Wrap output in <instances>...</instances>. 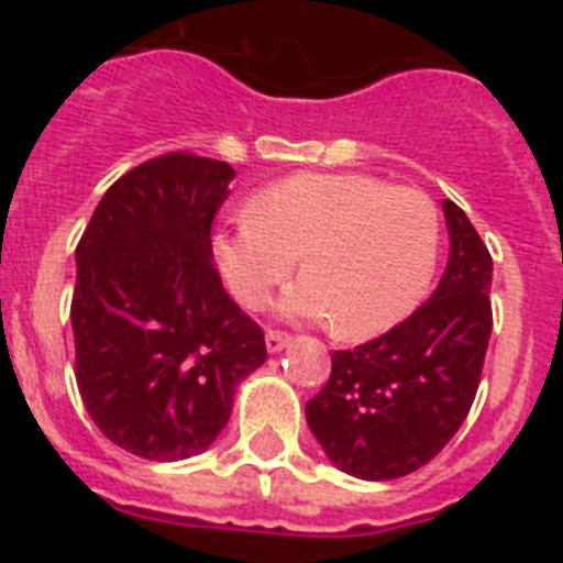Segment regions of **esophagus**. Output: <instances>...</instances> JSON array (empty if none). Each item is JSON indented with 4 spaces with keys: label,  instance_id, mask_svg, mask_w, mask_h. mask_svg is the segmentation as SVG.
<instances>
[{
    "label": "esophagus",
    "instance_id": "1",
    "mask_svg": "<svg viewBox=\"0 0 563 563\" xmlns=\"http://www.w3.org/2000/svg\"><path fill=\"white\" fill-rule=\"evenodd\" d=\"M287 343H290V335H285V332L271 330V332H267V335H265V346H267V352H271V355H276V352L285 350Z\"/></svg>",
    "mask_w": 563,
    "mask_h": 563
}]
</instances>
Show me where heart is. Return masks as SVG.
<instances>
[{"label": "heart", "instance_id": "b5f03b06", "mask_svg": "<svg viewBox=\"0 0 563 563\" xmlns=\"http://www.w3.org/2000/svg\"><path fill=\"white\" fill-rule=\"evenodd\" d=\"M211 251L228 290L251 310L301 256L305 278L278 298V316L372 338L406 321L429 292L440 217L422 191L372 174H296L262 188L251 213L217 228Z\"/></svg>", "mask_w": 563, "mask_h": 563}]
</instances>
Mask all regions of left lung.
<instances>
[{"label": "left lung", "mask_w": 563, "mask_h": 563, "mask_svg": "<svg viewBox=\"0 0 563 563\" xmlns=\"http://www.w3.org/2000/svg\"><path fill=\"white\" fill-rule=\"evenodd\" d=\"M449 265L422 307L386 335L332 352L307 426L343 474L406 476L434 460L465 422L494 330V262L460 206L442 202Z\"/></svg>", "instance_id": "8db88e82"}]
</instances>
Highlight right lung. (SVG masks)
Instances as JSON below:
<instances>
[{"instance_id": "1", "label": "right lung", "mask_w": 563, "mask_h": 563, "mask_svg": "<svg viewBox=\"0 0 563 563\" xmlns=\"http://www.w3.org/2000/svg\"><path fill=\"white\" fill-rule=\"evenodd\" d=\"M233 174L186 152L141 163L109 186L76 247L78 391L101 434L143 460L202 454L267 361L213 267L211 222Z\"/></svg>"}]
</instances>
